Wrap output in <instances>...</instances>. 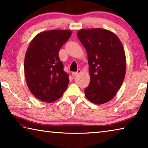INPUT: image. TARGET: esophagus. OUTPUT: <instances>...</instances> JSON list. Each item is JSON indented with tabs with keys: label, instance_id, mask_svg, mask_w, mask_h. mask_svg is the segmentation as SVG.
I'll list each match as a JSON object with an SVG mask.
<instances>
[{
	"label": "esophagus",
	"instance_id": "esophagus-1",
	"mask_svg": "<svg viewBox=\"0 0 148 148\" xmlns=\"http://www.w3.org/2000/svg\"><path fill=\"white\" fill-rule=\"evenodd\" d=\"M80 72H81V70L80 69H78L77 70V72H72V75L73 76H77V74H79Z\"/></svg>",
	"mask_w": 148,
	"mask_h": 148
}]
</instances>
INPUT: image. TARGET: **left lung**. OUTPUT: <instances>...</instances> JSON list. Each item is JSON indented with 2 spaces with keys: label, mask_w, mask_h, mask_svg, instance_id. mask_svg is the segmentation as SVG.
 <instances>
[{
  "label": "left lung",
  "mask_w": 148,
  "mask_h": 148,
  "mask_svg": "<svg viewBox=\"0 0 148 148\" xmlns=\"http://www.w3.org/2000/svg\"><path fill=\"white\" fill-rule=\"evenodd\" d=\"M77 34L86 49L89 65L91 81L85 95L92 103H106L114 98L125 78L123 47L118 37L106 29H82Z\"/></svg>",
  "instance_id": "8db88e82"
}]
</instances>
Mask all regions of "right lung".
Returning a JSON list of instances; mask_svg holds the SVG:
<instances>
[{
    "label": "right lung",
    "mask_w": 148,
    "mask_h": 148,
    "mask_svg": "<svg viewBox=\"0 0 148 148\" xmlns=\"http://www.w3.org/2000/svg\"><path fill=\"white\" fill-rule=\"evenodd\" d=\"M68 30H50L34 37L24 61L26 82L30 91L43 102H53L61 97L69 83V74L59 52L71 36Z\"/></svg>",
    "instance_id": "1"
}]
</instances>
